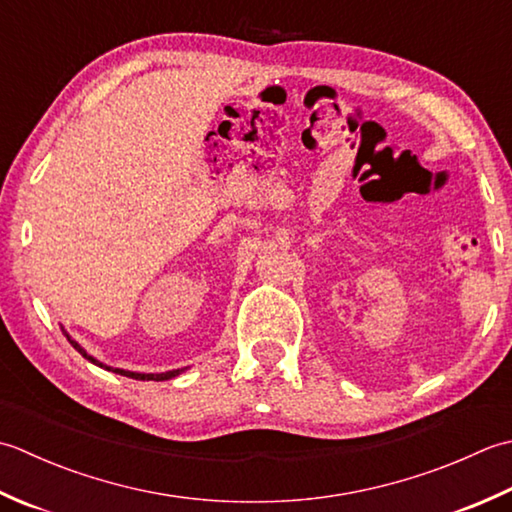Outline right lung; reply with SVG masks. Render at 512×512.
<instances>
[{"label": "right lung", "mask_w": 512, "mask_h": 512, "mask_svg": "<svg viewBox=\"0 0 512 512\" xmlns=\"http://www.w3.org/2000/svg\"><path fill=\"white\" fill-rule=\"evenodd\" d=\"M66 338H68V342L72 344V347H75L83 358L86 360H90L92 364H97V367H103V369H108V371H112V373H119V375H125V378H132V380H154V382H163V380H172V378H176V375H181L187 367H183V369H174V371H165V373H137V371H125V369H112V367H108V364H101L99 360H95L92 356H88L86 351L81 349V344L79 342H75L72 340L68 333H66Z\"/></svg>", "instance_id": "right-lung-1"}]
</instances>
